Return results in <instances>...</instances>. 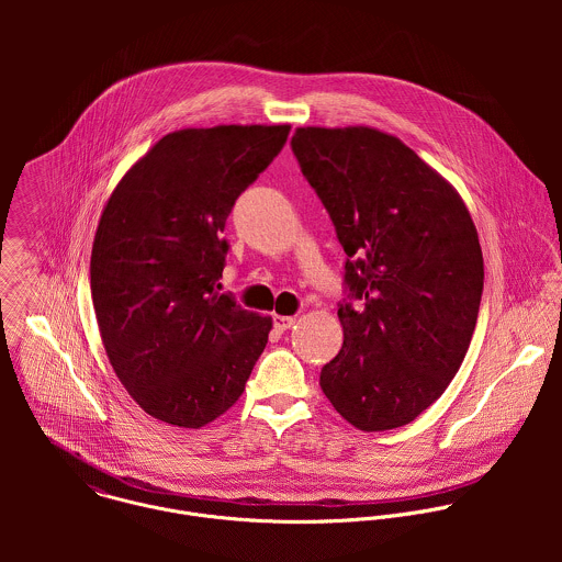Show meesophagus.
Masks as SVG:
<instances>
[{
    "label": "esophagus",
    "instance_id": "obj_1",
    "mask_svg": "<svg viewBox=\"0 0 562 562\" xmlns=\"http://www.w3.org/2000/svg\"><path fill=\"white\" fill-rule=\"evenodd\" d=\"M272 322H274V328L283 333V330H288V328L296 322V318H294V316H274Z\"/></svg>",
    "mask_w": 562,
    "mask_h": 562
}]
</instances>
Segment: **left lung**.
<instances>
[{
  "label": "left lung",
  "mask_w": 562,
  "mask_h": 562,
  "mask_svg": "<svg viewBox=\"0 0 562 562\" xmlns=\"http://www.w3.org/2000/svg\"><path fill=\"white\" fill-rule=\"evenodd\" d=\"M292 151L344 246V344L321 372L366 432L413 422L459 372L481 307V241L454 186L401 138L366 125L296 127Z\"/></svg>",
  "instance_id": "obj_1"
}]
</instances>
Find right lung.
Instances as JSON below:
<instances>
[{"instance_id":"right-lung-1","label":"right lung","mask_w":562,"mask_h":562,"mask_svg":"<svg viewBox=\"0 0 562 562\" xmlns=\"http://www.w3.org/2000/svg\"><path fill=\"white\" fill-rule=\"evenodd\" d=\"M290 125L166 134L112 190L92 241L90 292L108 359L151 417L201 428L229 411L266 348L270 316L216 292L227 216Z\"/></svg>"}]
</instances>
